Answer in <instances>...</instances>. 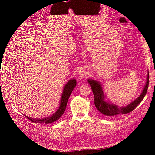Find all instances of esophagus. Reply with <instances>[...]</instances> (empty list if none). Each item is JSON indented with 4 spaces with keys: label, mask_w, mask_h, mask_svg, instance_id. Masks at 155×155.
Returning a JSON list of instances; mask_svg holds the SVG:
<instances>
[{
    "label": "esophagus",
    "mask_w": 155,
    "mask_h": 155,
    "mask_svg": "<svg viewBox=\"0 0 155 155\" xmlns=\"http://www.w3.org/2000/svg\"><path fill=\"white\" fill-rule=\"evenodd\" d=\"M78 73H79V75H80L81 76H84V75H87V72L84 70H80Z\"/></svg>",
    "instance_id": "1"
}]
</instances>
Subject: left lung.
Wrapping results in <instances>:
<instances>
[{
	"instance_id": "left-lung-1",
	"label": "left lung",
	"mask_w": 155,
	"mask_h": 155,
	"mask_svg": "<svg viewBox=\"0 0 155 155\" xmlns=\"http://www.w3.org/2000/svg\"><path fill=\"white\" fill-rule=\"evenodd\" d=\"M88 82L91 85L93 94L94 95V104L96 109L102 114L109 117H112L123 114L131 112L140 104L148 91L149 85V73H148L146 83L141 94L133 102L123 107H119V106L116 105L111 104L108 102L104 101V95L102 88L98 82L94 80L89 79L88 80Z\"/></svg>"
}]
</instances>
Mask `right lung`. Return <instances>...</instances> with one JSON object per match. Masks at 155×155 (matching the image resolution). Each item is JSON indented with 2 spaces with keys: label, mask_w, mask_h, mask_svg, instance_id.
I'll return each instance as SVG.
<instances>
[{
  "label": "right lung",
  "mask_w": 155,
  "mask_h": 155,
  "mask_svg": "<svg viewBox=\"0 0 155 155\" xmlns=\"http://www.w3.org/2000/svg\"><path fill=\"white\" fill-rule=\"evenodd\" d=\"M76 85H77V82H76V80L75 79L69 80L68 82H67V84L65 85L63 89L62 96H61L60 107L51 117L41 119H35L29 117L27 116H25L27 118H28V119H29L32 122H33L35 123L49 124V123H53V122L56 121L63 115V114L65 111V109H66V107H67L68 100L73 90V88L75 87Z\"/></svg>",
  "instance_id": "right-lung-1"
}]
</instances>
